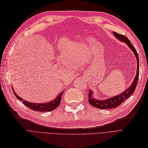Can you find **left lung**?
Returning a JSON list of instances; mask_svg holds the SVG:
<instances>
[{
  "instance_id": "left-lung-1",
  "label": "left lung",
  "mask_w": 148,
  "mask_h": 148,
  "mask_svg": "<svg viewBox=\"0 0 148 148\" xmlns=\"http://www.w3.org/2000/svg\"><path fill=\"white\" fill-rule=\"evenodd\" d=\"M113 32L114 36L118 38L119 40L124 42L126 45L128 46V47L131 49L132 51L134 52L135 55V57L137 58V73L136 76L135 77V79H134L133 82L132 83L131 86H130V87L125 90L124 92L122 93L119 95L117 96H115L114 97H112L109 99H107L104 101L102 100H98L95 98H93L92 95L93 91L91 90H90L88 92V102L90 103V105H92L93 107L99 108L101 110L104 109H111L117 107L119 106L122 103H123L126 99H127L129 98L135 91L136 88L137 87L138 80V76H139V59H138V55L137 53V51L136 50L135 47H134L130 40L125 37L123 35L119 34L116 32Z\"/></svg>"
}]
</instances>
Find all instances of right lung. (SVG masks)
<instances>
[{
    "label": "right lung",
    "mask_w": 148,
    "mask_h": 148,
    "mask_svg": "<svg viewBox=\"0 0 148 148\" xmlns=\"http://www.w3.org/2000/svg\"><path fill=\"white\" fill-rule=\"evenodd\" d=\"M12 91H14V93L15 96L18 100L22 101V103L25 105L26 107L29 108L31 110H33L34 111H52L53 110L57 108L61 102V96L63 94L64 91H62L61 93H60L57 97L55 98L54 100L52 101H51L47 103H31L29 102L26 101H24L23 99L19 97L15 92L14 90L12 88Z\"/></svg>",
    "instance_id": "1"
}]
</instances>
